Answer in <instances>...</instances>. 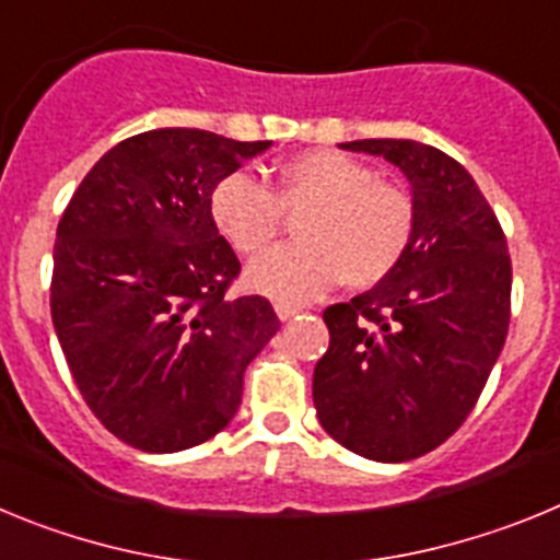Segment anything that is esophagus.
I'll return each instance as SVG.
<instances>
[{"label": "esophagus", "mask_w": 560, "mask_h": 560, "mask_svg": "<svg viewBox=\"0 0 560 560\" xmlns=\"http://www.w3.org/2000/svg\"><path fill=\"white\" fill-rule=\"evenodd\" d=\"M275 311H277V316L283 319V323H285V319H291L294 314H300V308H294V305H285V303H277Z\"/></svg>", "instance_id": "34e87169"}]
</instances>
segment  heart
Returning a JSON list of instances; mask_svg holds the SVG:
<instances>
[{"label": "heart", "mask_w": 560, "mask_h": 560, "mask_svg": "<svg viewBox=\"0 0 560 560\" xmlns=\"http://www.w3.org/2000/svg\"><path fill=\"white\" fill-rule=\"evenodd\" d=\"M210 215L226 244L255 257L275 244L285 215L296 219V246L257 257L246 285L277 303H308L345 277L373 289L412 246L418 207L400 182L378 179L368 162L316 148L277 167L275 190L244 171L226 173L210 192Z\"/></svg>", "instance_id": "heart-1"}]
</instances>
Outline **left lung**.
<instances>
[{
    "instance_id": "1",
    "label": "left lung",
    "mask_w": 560,
    "mask_h": 560,
    "mask_svg": "<svg viewBox=\"0 0 560 560\" xmlns=\"http://www.w3.org/2000/svg\"><path fill=\"white\" fill-rule=\"evenodd\" d=\"M341 148L407 173L418 226L384 283L325 308L316 418L348 452L407 463L446 443L477 407L511 323V255L497 212L448 153L412 140Z\"/></svg>"
}]
</instances>
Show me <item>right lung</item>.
Returning <instances> with one entry per match:
<instances>
[{
  "mask_svg": "<svg viewBox=\"0 0 560 560\" xmlns=\"http://www.w3.org/2000/svg\"><path fill=\"white\" fill-rule=\"evenodd\" d=\"M269 145L142 131L103 153L58 221L52 325L86 407L128 446L171 454L219 434L280 330L266 296H226L241 260L210 215L212 187Z\"/></svg>",
  "mask_w": 560,
  "mask_h": 560,
  "instance_id": "add662e5",
  "label": "right lung"
}]
</instances>
